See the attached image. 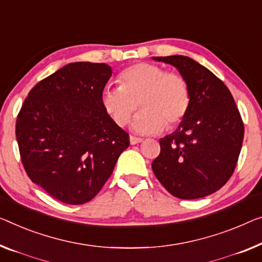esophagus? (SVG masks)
I'll use <instances>...</instances> for the list:
<instances>
[{"instance_id":"1","label":"esophagus","mask_w":262,"mask_h":262,"mask_svg":"<svg viewBox=\"0 0 262 262\" xmlns=\"http://www.w3.org/2000/svg\"><path fill=\"white\" fill-rule=\"evenodd\" d=\"M130 144H138V143H141L143 141V139L141 138H136V136H130Z\"/></svg>"}]
</instances>
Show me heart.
<instances>
[{
	"label": "heart",
	"instance_id": "1",
	"mask_svg": "<svg viewBox=\"0 0 262 262\" xmlns=\"http://www.w3.org/2000/svg\"><path fill=\"white\" fill-rule=\"evenodd\" d=\"M120 87H106L101 102L120 127L129 122L139 103L143 109L134 118L132 129L138 134H155L178 126L188 114L190 89L186 77L153 63L132 64L119 74Z\"/></svg>",
	"mask_w": 262,
	"mask_h": 262
}]
</instances>
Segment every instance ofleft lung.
<instances>
[{"label":"left lung","mask_w":262,"mask_h":262,"mask_svg":"<svg viewBox=\"0 0 262 262\" xmlns=\"http://www.w3.org/2000/svg\"><path fill=\"white\" fill-rule=\"evenodd\" d=\"M177 67L190 89V107L178 129L160 140L151 168L179 199L204 198L225 186L235 169L245 127L229 89L193 58L153 57Z\"/></svg>","instance_id":"obj_1"}]
</instances>
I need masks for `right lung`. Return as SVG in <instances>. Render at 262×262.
Returning a JSON list of instances; mask_svg holds the SVG:
<instances>
[{"label": "right lung", "instance_id": "1", "mask_svg": "<svg viewBox=\"0 0 262 262\" xmlns=\"http://www.w3.org/2000/svg\"><path fill=\"white\" fill-rule=\"evenodd\" d=\"M111 76L106 63H69L38 82L19 109L16 140L26 173L63 204L91 201L129 146L101 102Z\"/></svg>", "mask_w": 262, "mask_h": 262}]
</instances>
